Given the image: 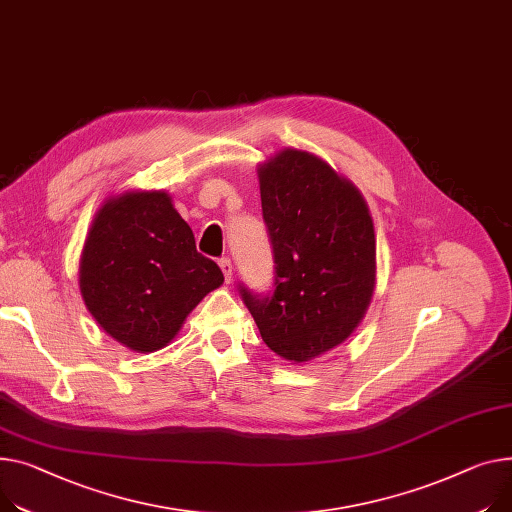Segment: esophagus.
Here are the masks:
<instances>
[{"mask_svg":"<svg viewBox=\"0 0 512 512\" xmlns=\"http://www.w3.org/2000/svg\"><path fill=\"white\" fill-rule=\"evenodd\" d=\"M218 265H220V269H222L224 280L230 282V280H232V261H230L228 257H220V259H218Z\"/></svg>","mask_w":512,"mask_h":512,"instance_id":"34e87169","label":"esophagus"}]
</instances>
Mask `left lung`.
<instances>
[{"label": "left lung", "mask_w": 512, "mask_h": 512, "mask_svg": "<svg viewBox=\"0 0 512 512\" xmlns=\"http://www.w3.org/2000/svg\"><path fill=\"white\" fill-rule=\"evenodd\" d=\"M274 290L238 284L269 350L309 362L352 335L374 290V228L358 189L321 158L284 150L259 168Z\"/></svg>", "instance_id": "left-lung-1"}]
</instances>
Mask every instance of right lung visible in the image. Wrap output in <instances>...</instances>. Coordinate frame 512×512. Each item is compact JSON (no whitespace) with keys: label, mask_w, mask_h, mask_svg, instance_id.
<instances>
[{"label":"right lung","mask_w":512,"mask_h":512,"mask_svg":"<svg viewBox=\"0 0 512 512\" xmlns=\"http://www.w3.org/2000/svg\"><path fill=\"white\" fill-rule=\"evenodd\" d=\"M224 282L164 191H133L102 206L86 238L80 290L98 325L133 352H156L199 300Z\"/></svg>","instance_id":"1"}]
</instances>
